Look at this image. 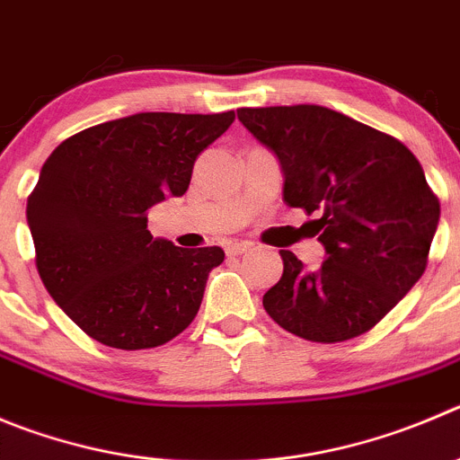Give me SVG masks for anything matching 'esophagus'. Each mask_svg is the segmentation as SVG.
Wrapping results in <instances>:
<instances>
[{"instance_id":"34e87169","label":"esophagus","mask_w":460,"mask_h":460,"mask_svg":"<svg viewBox=\"0 0 460 460\" xmlns=\"http://www.w3.org/2000/svg\"><path fill=\"white\" fill-rule=\"evenodd\" d=\"M226 250V254L229 256H240V254H244V252H250L252 250V243H244V240H235V243H229L225 247Z\"/></svg>"}]
</instances>
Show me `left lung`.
Segmentation results:
<instances>
[{
  "label": "left lung",
  "mask_w": 460,
  "mask_h": 460,
  "mask_svg": "<svg viewBox=\"0 0 460 460\" xmlns=\"http://www.w3.org/2000/svg\"><path fill=\"white\" fill-rule=\"evenodd\" d=\"M277 156L283 201L317 213L322 265L281 250L283 274L263 295L279 327L315 342L370 332L427 268L440 204L418 158L385 133L317 104L238 109Z\"/></svg>",
  "instance_id": "8db88e82"
}]
</instances>
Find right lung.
I'll return each mask as SVG.
<instances>
[{"label":"right lung","mask_w":460,"mask_h":460,"mask_svg":"<svg viewBox=\"0 0 460 460\" xmlns=\"http://www.w3.org/2000/svg\"><path fill=\"white\" fill-rule=\"evenodd\" d=\"M235 119L136 113L63 140L27 201L47 293L115 349L172 341L195 320L220 247L186 250L147 231V210L188 190L197 156Z\"/></svg>","instance_id":"add662e5"}]
</instances>
